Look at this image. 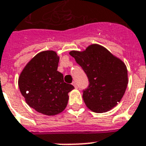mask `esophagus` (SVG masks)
I'll list each match as a JSON object with an SVG mask.
<instances>
[{
  "label": "esophagus",
  "mask_w": 146,
  "mask_h": 146,
  "mask_svg": "<svg viewBox=\"0 0 146 146\" xmlns=\"http://www.w3.org/2000/svg\"><path fill=\"white\" fill-rule=\"evenodd\" d=\"M72 84H73V86L75 87V88H77V86H76V82H73V83H72Z\"/></svg>",
  "instance_id": "34e87169"
}]
</instances>
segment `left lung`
Returning a JSON list of instances; mask_svg holds the SVG:
<instances>
[{
  "instance_id": "8db88e82",
  "label": "left lung",
  "mask_w": 146,
  "mask_h": 146,
  "mask_svg": "<svg viewBox=\"0 0 146 146\" xmlns=\"http://www.w3.org/2000/svg\"><path fill=\"white\" fill-rule=\"evenodd\" d=\"M70 54L82 66L89 81L82 98L89 110L96 113L110 111L124 95L128 74L123 60L104 47L90 44L86 50H71Z\"/></svg>"
}]
</instances>
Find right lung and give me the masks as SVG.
<instances>
[{"mask_svg": "<svg viewBox=\"0 0 146 146\" xmlns=\"http://www.w3.org/2000/svg\"><path fill=\"white\" fill-rule=\"evenodd\" d=\"M59 58L54 50L38 53L25 66L18 80L29 106L44 115L61 113L68 103V93L74 89L64 82V76L57 71Z\"/></svg>", "mask_w": 146, "mask_h": 146, "instance_id": "right-lung-1", "label": "right lung"}]
</instances>
